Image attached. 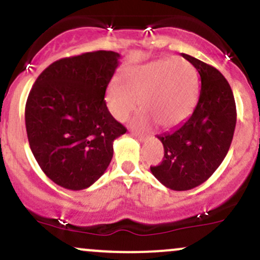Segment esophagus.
Masks as SVG:
<instances>
[{"mask_svg": "<svg viewBox=\"0 0 260 260\" xmlns=\"http://www.w3.org/2000/svg\"><path fill=\"white\" fill-rule=\"evenodd\" d=\"M132 134L134 137H136L137 139L140 140V142H144L145 140V134L144 133H139V132H132Z\"/></svg>", "mask_w": 260, "mask_h": 260, "instance_id": "34e87169", "label": "esophagus"}]
</instances>
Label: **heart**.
Here are the masks:
<instances>
[{"mask_svg": "<svg viewBox=\"0 0 260 260\" xmlns=\"http://www.w3.org/2000/svg\"><path fill=\"white\" fill-rule=\"evenodd\" d=\"M198 93L195 68L178 57L126 69L122 83L112 81L108 86L105 102L112 116L124 121L138 108L140 100L143 112L139 122L154 120L158 127L172 128L189 117Z\"/></svg>", "mask_w": 260, "mask_h": 260, "instance_id": "1", "label": "heart"}]
</instances>
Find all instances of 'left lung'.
<instances>
[{"mask_svg": "<svg viewBox=\"0 0 260 260\" xmlns=\"http://www.w3.org/2000/svg\"><path fill=\"white\" fill-rule=\"evenodd\" d=\"M183 57L201 79L199 102L185 122L157 136L164 160L150 167L156 179L176 191L201 185L214 173L229 151L236 126L235 99L226 79L199 59Z\"/></svg>", "mask_w": 260, "mask_h": 260, "instance_id": "obj_1", "label": "left lung"}]
</instances>
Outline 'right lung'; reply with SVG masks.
<instances>
[{"label":"right lung","mask_w":260,"mask_h":260,"mask_svg":"<svg viewBox=\"0 0 260 260\" xmlns=\"http://www.w3.org/2000/svg\"><path fill=\"white\" fill-rule=\"evenodd\" d=\"M120 58L96 51L60 59L30 90L25 106L30 149L59 186L77 191L94 184L110 165L114 140L126 133L104 100Z\"/></svg>","instance_id":"add662e5"}]
</instances>
